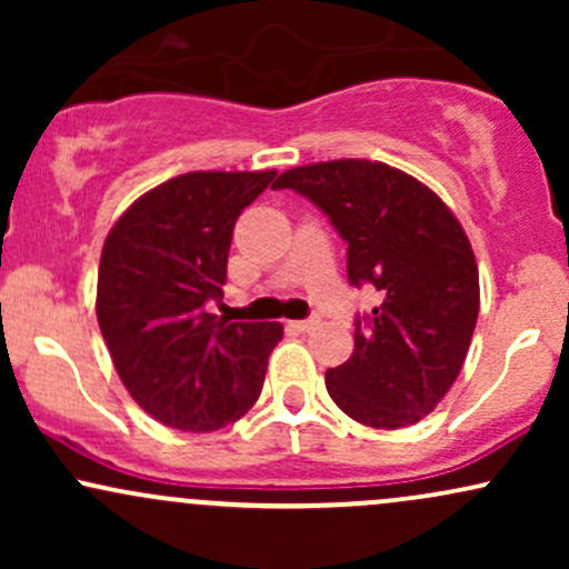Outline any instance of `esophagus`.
<instances>
[{"label": "esophagus", "instance_id": "obj_1", "mask_svg": "<svg viewBox=\"0 0 569 569\" xmlns=\"http://www.w3.org/2000/svg\"><path fill=\"white\" fill-rule=\"evenodd\" d=\"M289 326H291V329H297V331H310V329H316V326H318V318H305V321H291Z\"/></svg>", "mask_w": 569, "mask_h": 569}]
</instances>
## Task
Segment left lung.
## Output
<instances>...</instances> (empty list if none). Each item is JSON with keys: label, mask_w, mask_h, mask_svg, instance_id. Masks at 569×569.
<instances>
[{"label": "left lung", "mask_w": 569, "mask_h": 569, "mask_svg": "<svg viewBox=\"0 0 569 569\" xmlns=\"http://www.w3.org/2000/svg\"><path fill=\"white\" fill-rule=\"evenodd\" d=\"M293 189L348 243V280L380 291L356 318V350L326 371V390L369 428H407L447 396L479 318V267L460 221L439 194L385 162L331 160L291 168Z\"/></svg>", "instance_id": "obj_1"}]
</instances>
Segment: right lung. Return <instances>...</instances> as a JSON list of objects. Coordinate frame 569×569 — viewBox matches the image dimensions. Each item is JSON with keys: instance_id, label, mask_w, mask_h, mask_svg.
<instances>
[{"instance_id": "obj_1", "label": "right lung", "mask_w": 569, "mask_h": 569, "mask_svg": "<svg viewBox=\"0 0 569 569\" xmlns=\"http://www.w3.org/2000/svg\"><path fill=\"white\" fill-rule=\"evenodd\" d=\"M276 171H194L149 189L107 234L96 316L117 375L162 426L208 433L262 393L280 323H230L224 297L234 221Z\"/></svg>"}]
</instances>
